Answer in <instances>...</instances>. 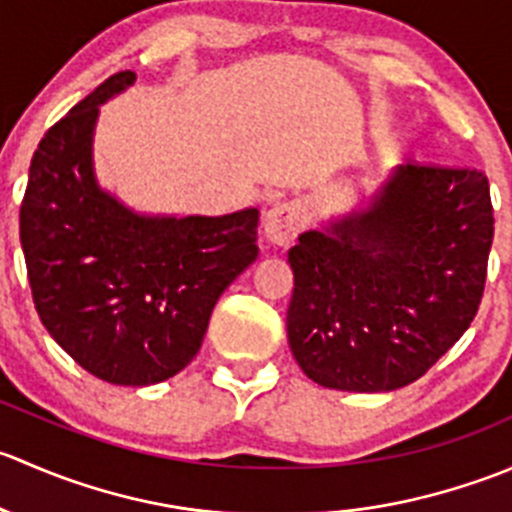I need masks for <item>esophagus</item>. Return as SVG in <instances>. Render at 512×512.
<instances>
[{
    "label": "esophagus",
    "instance_id": "1",
    "mask_svg": "<svg viewBox=\"0 0 512 512\" xmlns=\"http://www.w3.org/2000/svg\"><path fill=\"white\" fill-rule=\"evenodd\" d=\"M304 225V213L297 203H277L272 205L262 220V232L270 245L285 247L299 235Z\"/></svg>",
    "mask_w": 512,
    "mask_h": 512
}]
</instances>
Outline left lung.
Returning <instances> with one entry per match:
<instances>
[{"label": "left lung", "instance_id": "1", "mask_svg": "<svg viewBox=\"0 0 512 512\" xmlns=\"http://www.w3.org/2000/svg\"><path fill=\"white\" fill-rule=\"evenodd\" d=\"M483 170L406 163L371 205L287 252V337L319 386L394 391L471 327L493 245Z\"/></svg>", "mask_w": 512, "mask_h": 512}]
</instances>
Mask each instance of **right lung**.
Wrapping results in <instances>:
<instances>
[{"label":"right lung","instance_id":"add662e5","mask_svg":"<svg viewBox=\"0 0 512 512\" xmlns=\"http://www.w3.org/2000/svg\"><path fill=\"white\" fill-rule=\"evenodd\" d=\"M136 81L108 76L34 151L19 237L46 332L89 374L148 386L193 361L210 314L257 257L255 208L223 218H148L98 188V106Z\"/></svg>","mask_w":512,"mask_h":512}]
</instances>
